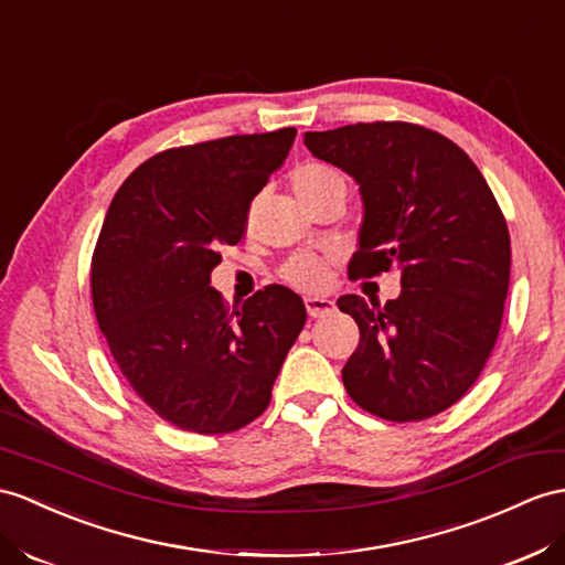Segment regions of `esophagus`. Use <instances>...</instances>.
I'll return each instance as SVG.
<instances>
[{
    "label": "esophagus",
    "instance_id": "34e87169",
    "mask_svg": "<svg viewBox=\"0 0 565 565\" xmlns=\"http://www.w3.org/2000/svg\"><path fill=\"white\" fill-rule=\"evenodd\" d=\"M305 305H307V311H309L311 319H321V316H326V313L335 309V301L330 297H323V295H309L305 299Z\"/></svg>",
    "mask_w": 565,
    "mask_h": 565
}]
</instances>
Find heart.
I'll list each match as a JSON object with an SVG mask.
<instances>
[{"label": "heart", "instance_id": "obj_1", "mask_svg": "<svg viewBox=\"0 0 565 565\" xmlns=\"http://www.w3.org/2000/svg\"><path fill=\"white\" fill-rule=\"evenodd\" d=\"M290 182H292V189H295L299 201L319 194V191H323L328 186H338V184L345 186V182H342V174L335 168H330V164H323V162L299 164V168L292 170ZM282 275L290 285L301 287V290H311V287L323 285L326 266L321 258H316L311 254H299V256L287 260Z\"/></svg>", "mask_w": 565, "mask_h": 565}]
</instances>
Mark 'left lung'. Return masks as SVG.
Returning <instances> with one entry per match:
<instances>
[{
	"instance_id": "8db88e82",
	"label": "left lung",
	"mask_w": 565,
	"mask_h": 565,
	"mask_svg": "<svg viewBox=\"0 0 565 565\" xmlns=\"http://www.w3.org/2000/svg\"><path fill=\"white\" fill-rule=\"evenodd\" d=\"M305 146L360 186L352 278L401 273L403 290L386 307L338 299L362 335L342 383L376 417H434L477 381L499 335L511 280L499 203L462 148L417 124L307 131Z\"/></svg>"
}]
</instances>
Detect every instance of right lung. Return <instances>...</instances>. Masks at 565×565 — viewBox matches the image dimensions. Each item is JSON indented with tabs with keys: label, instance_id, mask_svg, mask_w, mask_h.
Here are the masks:
<instances>
[{
	"label": "right lung",
	"instance_id": "add662e5",
	"mask_svg": "<svg viewBox=\"0 0 565 565\" xmlns=\"http://www.w3.org/2000/svg\"><path fill=\"white\" fill-rule=\"evenodd\" d=\"M295 136L290 127L164 150L107 209L90 268L95 319L136 395L184 431L254 422L305 328V301L282 285L232 311L211 287L217 249L244 237L252 201Z\"/></svg>",
	"mask_w": 565,
	"mask_h": 565
}]
</instances>
